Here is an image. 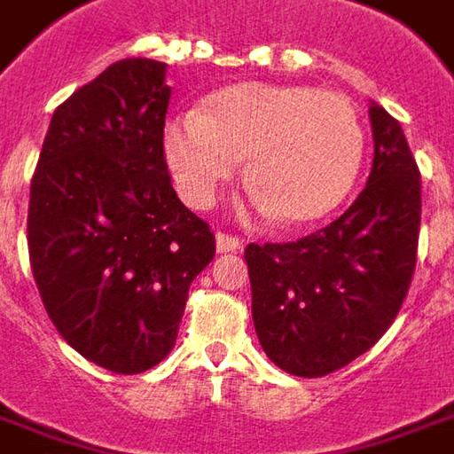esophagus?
I'll list each match as a JSON object with an SVG mask.
<instances>
[{"instance_id":"esophagus-1","label":"esophagus","mask_w":454,"mask_h":454,"mask_svg":"<svg viewBox=\"0 0 454 454\" xmlns=\"http://www.w3.org/2000/svg\"><path fill=\"white\" fill-rule=\"evenodd\" d=\"M240 248H243L240 238L231 236V233H223V231H218V233H216V250H218V253H238Z\"/></svg>"}]
</instances>
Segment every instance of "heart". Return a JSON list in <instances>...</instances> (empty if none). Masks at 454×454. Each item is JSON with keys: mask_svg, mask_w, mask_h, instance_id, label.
<instances>
[{"mask_svg": "<svg viewBox=\"0 0 454 454\" xmlns=\"http://www.w3.org/2000/svg\"><path fill=\"white\" fill-rule=\"evenodd\" d=\"M164 154L186 204L204 208L248 157L246 184L285 223L337 208L359 174L364 128L347 95L309 85L240 83L164 129Z\"/></svg>", "mask_w": 454, "mask_h": 454, "instance_id": "1", "label": "heart"}]
</instances>
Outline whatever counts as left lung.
Listing matches in <instances>:
<instances>
[{"mask_svg":"<svg viewBox=\"0 0 454 454\" xmlns=\"http://www.w3.org/2000/svg\"><path fill=\"white\" fill-rule=\"evenodd\" d=\"M373 167L347 211L290 243H248L253 325L282 371L319 379L393 325L418 260L420 172L401 122L371 106Z\"/></svg>","mask_w":454,"mask_h":454,"instance_id":"left-lung-1","label":"left lung"}]
</instances>
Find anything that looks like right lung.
<instances>
[{"label":"right lung","mask_w":454,"mask_h":454,"mask_svg":"<svg viewBox=\"0 0 454 454\" xmlns=\"http://www.w3.org/2000/svg\"><path fill=\"white\" fill-rule=\"evenodd\" d=\"M164 63L122 59L63 100L31 176L27 240L51 322L81 356L142 373L172 351L216 255L164 160Z\"/></svg>","instance_id":"1"}]
</instances>
